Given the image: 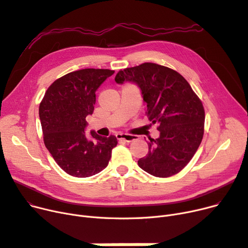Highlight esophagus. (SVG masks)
Listing matches in <instances>:
<instances>
[{
    "label": "esophagus",
    "mask_w": 248,
    "mask_h": 248,
    "mask_svg": "<svg viewBox=\"0 0 248 248\" xmlns=\"http://www.w3.org/2000/svg\"><path fill=\"white\" fill-rule=\"evenodd\" d=\"M116 138L117 140H120V141H124V142H133L137 139L136 136L134 135H130V134H124V133H118L116 134Z\"/></svg>",
    "instance_id": "esophagus-1"
}]
</instances>
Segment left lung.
<instances>
[{
	"instance_id": "obj_1",
	"label": "left lung",
	"mask_w": 248,
	"mask_h": 248,
	"mask_svg": "<svg viewBox=\"0 0 248 248\" xmlns=\"http://www.w3.org/2000/svg\"><path fill=\"white\" fill-rule=\"evenodd\" d=\"M114 80L138 84L149 121L158 124L160 137L149 139V152L139 159V166L157 177L178 173L196 154L203 136L204 109L198 95L178 72L154 62L121 70Z\"/></svg>"
}]
</instances>
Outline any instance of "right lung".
I'll use <instances>...</instances> for the list:
<instances>
[{"label":"right lung","instance_id":"obj_1","mask_svg":"<svg viewBox=\"0 0 248 248\" xmlns=\"http://www.w3.org/2000/svg\"><path fill=\"white\" fill-rule=\"evenodd\" d=\"M114 73L108 69H83L57 79L39 104L44 142L57 164L75 177H89L107 165L117 145L114 136L85 134L86 116L92 114L96 90Z\"/></svg>","mask_w":248,"mask_h":248}]
</instances>
